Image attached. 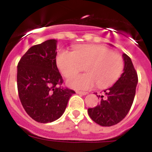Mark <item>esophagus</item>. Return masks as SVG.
I'll list each match as a JSON object with an SVG mask.
<instances>
[{"label": "esophagus", "instance_id": "obj_1", "mask_svg": "<svg viewBox=\"0 0 152 152\" xmlns=\"http://www.w3.org/2000/svg\"><path fill=\"white\" fill-rule=\"evenodd\" d=\"M76 94H79V95H85L88 94L87 91H76Z\"/></svg>", "mask_w": 152, "mask_h": 152}]
</instances>
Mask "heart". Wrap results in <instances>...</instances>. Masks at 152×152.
<instances>
[{
    "label": "heart",
    "instance_id": "b5f03b06",
    "mask_svg": "<svg viewBox=\"0 0 152 152\" xmlns=\"http://www.w3.org/2000/svg\"><path fill=\"white\" fill-rule=\"evenodd\" d=\"M57 65L64 77L75 75L85 66L87 73L74 76L67 80L74 89L89 90L97 84L104 89L116 83L124 69L121 55L99 45L77 46L72 52L61 50L57 53Z\"/></svg>",
    "mask_w": 152,
    "mask_h": 152
}]
</instances>
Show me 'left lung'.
Here are the masks:
<instances>
[{"label":"left lung","instance_id":"left-lung-1","mask_svg":"<svg viewBox=\"0 0 152 152\" xmlns=\"http://www.w3.org/2000/svg\"><path fill=\"white\" fill-rule=\"evenodd\" d=\"M124 72L111 88L99 96L100 103L88 110L90 118L102 126H112L128 114L136 95L138 76L130 57L123 53ZM98 96V95H97Z\"/></svg>","mask_w":152,"mask_h":152}]
</instances>
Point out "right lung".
Returning <instances> with one entry per match:
<instances>
[{
  "mask_svg": "<svg viewBox=\"0 0 152 152\" xmlns=\"http://www.w3.org/2000/svg\"><path fill=\"white\" fill-rule=\"evenodd\" d=\"M57 40L34 45L17 65V88L23 107L40 123L54 121L64 113L73 90L63 87L56 63Z\"/></svg>",
  "mask_w": 152,
  "mask_h": 152,
  "instance_id": "1",
  "label": "right lung"
}]
</instances>
